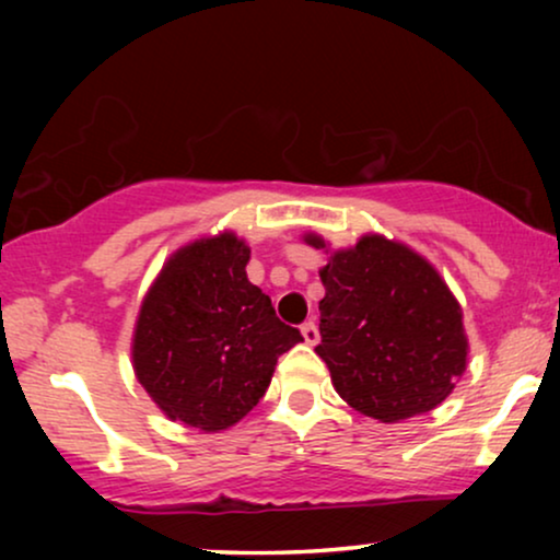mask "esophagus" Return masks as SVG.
I'll use <instances>...</instances> for the list:
<instances>
[{"label":"esophagus","mask_w":560,"mask_h":560,"mask_svg":"<svg viewBox=\"0 0 560 560\" xmlns=\"http://www.w3.org/2000/svg\"><path fill=\"white\" fill-rule=\"evenodd\" d=\"M301 334H303V339H305V343H318V339H320V334H318V326H316V320L313 318H308L305 320V324H301Z\"/></svg>","instance_id":"34e87169"}]
</instances>
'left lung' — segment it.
I'll list each match as a JSON object with an SVG mask.
<instances>
[{
  "label": "left lung",
  "instance_id": "left-lung-1",
  "mask_svg": "<svg viewBox=\"0 0 560 560\" xmlns=\"http://www.w3.org/2000/svg\"><path fill=\"white\" fill-rule=\"evenodd\" d=\"M305 242L326 249L318 234ZM320 343L331 382L351 408L382 423L433 410L466 370L462 305L418 252L380 234L331 252L318 272Z\"/></svg>",
  "mask_w": 560,
  "mask_h": 560
}]
</instances>
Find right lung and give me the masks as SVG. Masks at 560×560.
<instances>
[{
    "instance_id": "obj_1",
    "label": "right lung",
    "mask_w": 560,
    "mask_h": 560,
    "mask_svg": "<svg viewBox=\"0 0 560 560\" xmlns=\"http://www.w3.org/2000/svg\"><path fill=\"white\" fill-rule=\"evenodd\" d=\"M249 247L224 232L180 247L144 295L132 339L140 385L171 420L203 433L240 423L303 336L247 280Z\"/></svg>"
}]
</instances>
